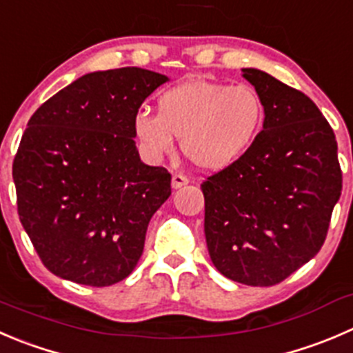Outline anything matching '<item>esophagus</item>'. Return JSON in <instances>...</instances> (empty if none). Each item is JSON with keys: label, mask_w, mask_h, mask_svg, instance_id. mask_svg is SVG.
<instances>
[{"label": "esophagus", "mask_w": 353, "mask_h": 353, "mask_svg": "<svg viewBox=\"0 0 353 353\" xmlns=\"http://www.w3.org/2000/svg\"><path fill=\"white\" fill-rule=\"evenodd\" d=\"M188 183H190V179H188L186 176H183V174H174V176H172V188H174V190H179V188L186 186Z\"/></svg>", "instance_id": "obj_1"}]
</instances>
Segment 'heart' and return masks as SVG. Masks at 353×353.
Instances as JSON below:
<instances>
[{"mask_svg":"<svg viewBox=\"0 0 353 353\" xmlns=\"http://www.w3.org/2000/svg\"><path fill=\"white\" fill-rule=\"evenodd\" d=\"M263 117V103L252 85L193 81L165 91L157 114L139 112L134 134L153 160L172 155L174 138H181L186 159L215 172L238 162L255 145Z\"/></svg>","mask_w":353,"mask_h":353,"instance_id":"heart-1","label":"heart"}]
</instances>
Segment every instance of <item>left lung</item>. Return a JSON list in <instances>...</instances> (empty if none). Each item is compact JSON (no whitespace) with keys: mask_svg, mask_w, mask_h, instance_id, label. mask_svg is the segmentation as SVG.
Masks as SVG:
<instances>
[{"mask_svg":"<svg viewBox=\"0 0 353 353\" xmlns=\"http://www.w3.org/2000/svg\"><path fill=\"white\" fill-rule=\"evenodd\" d=\"M265 117L255 145L207 177L205 238L225 278L248 286L285 281L323 246L341 194L334 132L302 91L243 68Z\"/></svg>","mask_w":353,"mask_h":353,"instance_id":"1","label":"left lung"}]
</instances>
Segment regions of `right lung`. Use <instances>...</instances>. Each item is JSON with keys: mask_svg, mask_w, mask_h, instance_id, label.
Listing matches in <instances>:
<instances>
[{"mask_svg": "<svg viewBox=\"0 0 353 353\" xmlns=\"http://www.w3.org/2000/svg\"><path fill=\"white\" fill-rule=\"evenodd\" d=\"M169 79L139 67L91 72L44 101L13 160L17 207L48 271L110 286L134 271L170 174L141 162L134 119Z\"/></svg>", "mask_w": 353, "mask_h": 353, "instance_id": "1", "label": "right lung"}]
</instances>
